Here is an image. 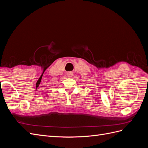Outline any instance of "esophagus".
Wrapping results in <instances>:
<instances>
[{"label":"esophagus","instance_id":"1","mask_svg":"<svg viewBox=\"0 0 148 148\" xmlns=\"http://www.w3.org/2000/svg\"><path fill=\"white\" fill-rule=\"evenodd\" d=\"M73 73L72 71H69V72L67 73V77H73Z\"/></svg>","mask_w":148,"mask_h":148}]
</instances>
